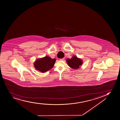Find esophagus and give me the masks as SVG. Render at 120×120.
<instances>
[{
    "label": "esophagus",
    "mask_w": 120,
    "mask_h": 120,
    "mask_svg": "<svg viewBox=\"0 0 120 120\" xmlns=\"http://www.w3.org/2000/svg\"><path fill=\"white\" fill-rule=\"evenodd\" d=\"M64 59H65V58H62V59H60V60H61V61H63Z\"/></svg>",
    "instance_id": "1"
}]
</instances>
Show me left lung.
I'll return each mask as SVG.
<instances>
[{"mask_svg":"<svg viewBox=\"0 0 120 120\" xmlns=\"http://www.w3.org/2000/svg\"><path fill=\"white\" fill-rule=\"evenodd\" d=\"M66 61L70 68L74 69H79L80 66H81L82 63V59L75 56H73L70 59L69 58L67 59Z\"/></svg>","mask_w":120,"mask_h":120,"instance_id":"1","label":"left lung"}]
</instances>
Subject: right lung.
I'll use <instances>...</instances> for the list:
<instances>
[{"label": "right lung", "mask_w": 120, "mask_h": 120, "mask_svg": "<svg viewBox=\"0 0 120 120\" xmlns=\"http://www.w3.org/2000/svg\"><path fill=\"white\" fill-rule=\"evenodd\" d=\"M56 59L45 56L43 58L37 59L34 63L36 69L42 73H45L52 69L55 63Z\"/></svg>", "instance_id": "add662e5"}]
</instances>
